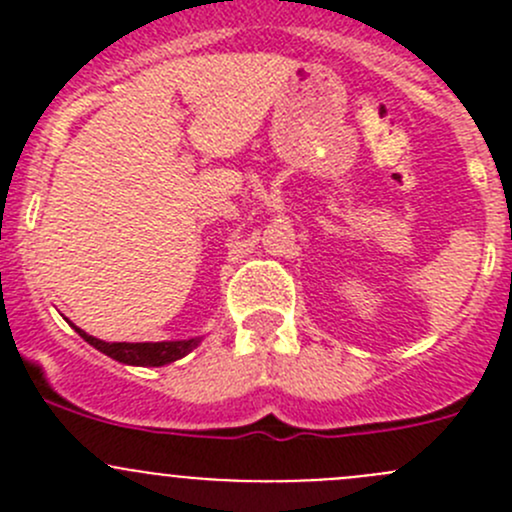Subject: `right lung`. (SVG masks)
Instances as JSON below:
<instances>
[{
  "label": "right lung",
  "mask_w": 512,
  "mask_h": 512,
  "mask_svg": "<svg viewBox=\"0 0 512 512\" xmlns=\"http://www.w3.org/2000/svg\"><path fill=\"white\" fill-rule=\"evenodd\" d=\"M91 347L103 352L111 359L123 361V364L133 366H163L175 359H183L185 354L193 352L200 344V339H188V342H143V344H128V342H103V339L91 337L84 329L74 327Z\"/></svg>",
  "instance_id": "right-lung-1"
}]
</instances>
